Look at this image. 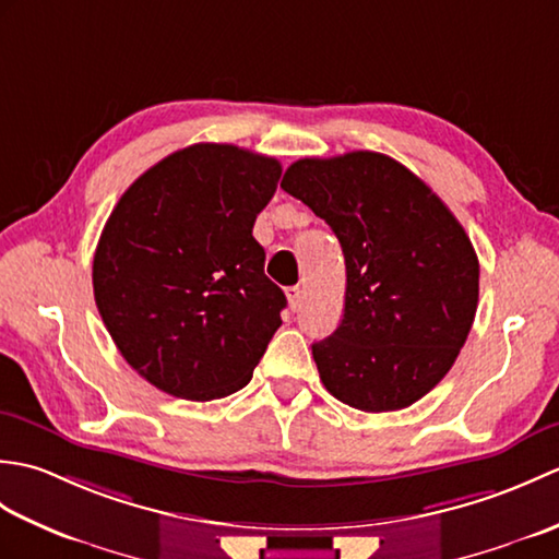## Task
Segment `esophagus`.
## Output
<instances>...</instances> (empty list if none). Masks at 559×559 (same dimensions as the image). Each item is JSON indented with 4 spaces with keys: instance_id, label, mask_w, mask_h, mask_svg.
<instances>
[{
    "instance_id": "1",
    "label": "esophagus",
    "mask_w": 559,
    "mask_h": 559,
    "mask_svg": "<svg viewBox=\"0 0 559 559\" xmlns=\"http://www.w3.org/2000/svg\"><path fill=\"white\" fill-rule=\"evenodd\" d=\"M302 300H305V293H302V288L300 286H293V288H288V302H290V310L293 312H298L300 307H302Z\"/></svg>"
}]
</instances>
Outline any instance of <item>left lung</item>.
<instances>
[{
	"mask_svg": "<svg viewBox=\"0 0 559 559\" xmlns=\"http://www.w3.org/2000/svg\"><path fill=\"white\" fill-rule=\"evenodd\" d=\"M281 187L326 221L346 259L343 319L312 346L326 391L365 413L411 406L442 382L476 319L480 266L466 230L384 153L302 158Z\"/></svg>",
	"mask_w": 559,
	"mask_h": 559,
	"instance_id": "8db88e82",
	"label": "left lung"
}]
</instances>
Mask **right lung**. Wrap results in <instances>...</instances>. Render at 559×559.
I'll list each match as a JSON object with an SVG mask.
<instances>
[{
    "instance_id": "add662e5",
    "label": "right lung",
    "mask_w": 559,
    "mask_h": 559,
    "mask_svg": "<svg viewBox=\"0 0 559 559\" xmlns=\"http://www.w3.org/2000/svg\"><path fill=\"white\" fill-rule=\"evenodd\" d=\"M278 177L276 158L194 144L141 175L105 223L98 312L122 358L165 394H235L281 326L286 295L252 235Z\"/></svg>"
}]
</instances>
